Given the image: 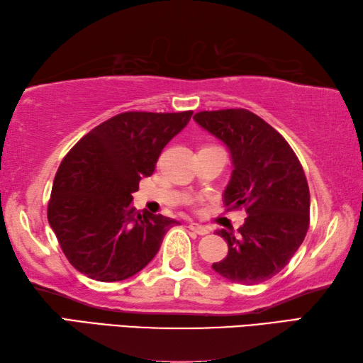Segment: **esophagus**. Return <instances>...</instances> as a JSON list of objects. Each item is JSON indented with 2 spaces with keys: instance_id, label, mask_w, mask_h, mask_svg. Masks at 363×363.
Segmentation results:
<instances>
[{
  "instance_id": "34e87169",
  "label": "esophagus",
  "mask_w": 363,
  "mask_h": 363,
  "mask_svg": "<svg viewBox=\"0 0 363 363\" xmlns=\"http://www.w3.org/2000/svg\"><path fill=\"white\" fill-rule=\"evenodd\" d=\"M189 230H191V231L196 233V234H200V236H204V234L209 233L208 226H203V225H200V223H190V225H189Z\"/></svg>"
}]
</instances>
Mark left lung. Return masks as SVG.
I'll return each instance as SVG.
<instances>
[{"instance_id": "8db88e82", "label": "left lung", "mask_w": 363, "mask_h": 363, "mask_svg": "<svg viewBox=\"0 0 363 363\" xmlns=\"http://www.w3.org/2000/svg\"><path fill=\"white\" fill-rule=\"evenodd\" d=\"M194 119L230 149L234 168L223 203L228 211L247 212L238 234L217 231L228 244V255L212 269L234 283L258 285L288 264L308 231L310 190L303 168L288 141L252 111H200Z\"/></svg>"}]
</instances>
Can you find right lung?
Instances as JSON below:
<instances>
[{"mask_svg":"<svg viewBox=\"0 0 363 363\" xmlns=\"http://www.w3.org/2000/svg\"><path fill=\"white\" fill-rule=\"evenodd\" d=\"M194 111H125L94 127L56 172L47 217L64 255L97 281L140 272L177 222L133 208L141 177L154 173L162 149Z\"/></svg>","mask_w":363,"mask_h":363,"instance_id":"add662e5","label":"right lung"}]
</instances>
